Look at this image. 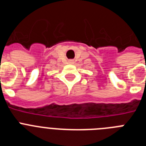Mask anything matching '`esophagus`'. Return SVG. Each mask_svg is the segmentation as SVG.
Here are the masks:
<instances>
[{"label":"esophagus","instance_id":"obj_1","mask_svg":"<svg viewBox=\"0 0 146 146\" xmlns=\"http://www.w3.org/2000/svg\"><path fill=\"white\" fill-rule=\"evenodd\" d=\"M69 63H71V64H72V63H73V60H70V61H69Z\"/></svg>","mask_w":146,"mask_h":146}]
</instances>
